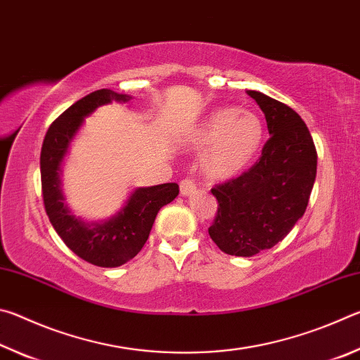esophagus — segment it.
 <instances>
[{"label": "esophagus", "mask_w": 360, "mask_h": 360, "mask_svg": "<svg viewBox=\"0 0 360 360\" xmlns=\"http://www.w3.org/2000/svg\"><path fill=\"white\" fill-rule=\"evenodd\" d=\"M179 191H181L182 197H187V195H191V193L197 191V187H195V182L191 178H186V179L181 181Z\"/></svg>", "instance_id": "1"}]
</instances>
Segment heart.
<instances>
[{"mask_svg": "<svg viewBox=\"0 0 360 360\" xmlns=\"http://www.w3.org/2000/svg\"><path fill=\"white\" fill-rule=\"evenodd\" d=\"M264 139V125L251 111L219 108L188 133L187 143L203 150L202 168L211 179L225 181L240 174L254 160Z\"/></svg>", "mask_w": 360, "mask_h": 360, "instance_id": "heart-1", "label": "heart"}]
</instances>
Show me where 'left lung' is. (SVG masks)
I'll list each match as a JSON object with an SVG mask.
<instances>
[{
    "label": "left lung",
    "mask_w": 360,
    "mask_h": 360,
    "mask_svg": "<svg viewBox=\"0 0 360 360\" xmlns=\"http://www.w3.org/2000/svg\"><path fill=\"white\" fill-rule=\"evenodd\" d=\"M265 114L270 138L254 165L211 188L217 212L208 229L222 252L252 257L270 249L304 214L318 167L311 133L294 109L248 90Z\"/></svg>",
    "instance_id": "obj_1"
}]
</instances>
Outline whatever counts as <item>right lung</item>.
Listing matches in <instances>:
<instances>
[{"label": "right lung", "instance_id": "add662e5", "mask_svg": "<svg viewBox=\"0 0 360 360\" xmlns=\"http://www.w3.org/2000/svg\"><path fill=\"white\" fill-rule=\"evenodd\" d=\"M130 98L111 89L95 90L52 122L41 148V187L49 221L72 252L96 266H120L135 257L149 238L157 212L179 193L176 182L139 187L133 191L124 208L105 222H84L63 203L60 165L84 117L108 103H125Z\"/></svg>", "mask_w": 360, "mask_h": 360}]
</instances>
